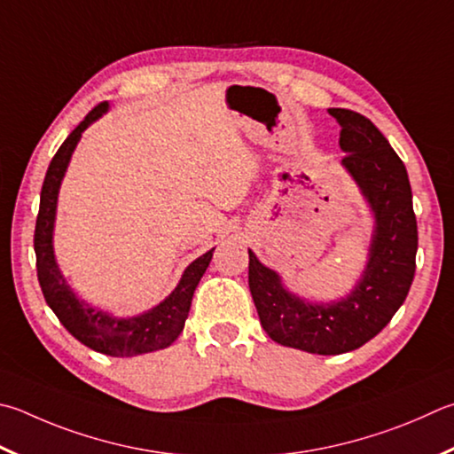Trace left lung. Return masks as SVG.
Here are the masks:
<instances>
[{
	"label": "left lung",
	"mask_w": 454,
	"mask_h": 454,
	"mask_svg": "<svg viewBox=\"0 0 454 454\" xmlns=\"http://www.w3.org/2000/svg\"><path fill=\"white\" fill-rule=\"evenodd\" d=\"M340 122L343 168L356 180L375 218L369 260L349 295L309 303L292 294L274 270L248 250V284L260 324L286 348L340 356L365 345L389 324L415 278L417 218L407 168L364 114L329 109Z\"/></svg>",
	"instance_id": "1"
}]
</instances>
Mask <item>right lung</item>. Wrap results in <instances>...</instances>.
Segmentation results:
<instances>
[{"instance_id": "add662e5", "label": "right lung", "mask_w": 454, "mask_h": 454, "mask_svg": "<svg viewBox=\"0 0 454 454\" xmlns=\"http://www.w3.org/2000/svg\"><path fill=\"white\" fill-rule=\"evenodd\" d=\"M109 111V103L97 105L87 117L79 122L77 129L65 138V143L55 153L51 164L41 188L39 214L35 222V236H33V248L37 258V278L41 292L47 306L63 324L67 332L93 351L105 353L111 357H133L141 353H151L164 349L183 333L184 321L191 311L192 295L206 268L212 260V250L196 258L184 270L178 286L167 300L159 306L148 309L141 316L133 317H114L111 313L89 306L73 294L65 282L59 266H57L53 252V226L57 212V196H59L61 180L69 167L71 154L75 151L83 130L101 119Z\"/></svg>"}]
</instances>
